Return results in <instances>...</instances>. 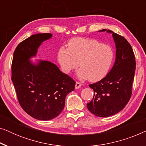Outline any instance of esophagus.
Wrapping results in <instances>:
<instances>
[{
	"instance_id": "1",
	"label": "esophagus",
	"mask_w": 146,
	"mask_h": 146,
	"mask_svg": "<svg viewBox=\"0 0 146 146\" xmlns=\"http://www.w3.org/2000/svg\"><path fill=\"white\" fill-rule=\"evenodd\" d=\"M81 86H82V84L81 83H80L79 82H76V86H75L76 89L80 88L81 87Z\"/></svg>"
}]
</instances>
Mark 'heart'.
Wrapping results in <instances>:
<instances>
[{
    "mask_svg": "<svg viewBox=\"0 0 146 146\" xmlns=\"http://www.w3.org/2000/svg\"><path fill=\"white\" fill-rule=\"evenodd\" d=\"M68 49L62 47L58 60L65 74L80 68L78 75L80 79L96 82L102 79L112 64L114 54L107 45L93 39L76 38L68 42Z\"/></svg>",
    "mask_w": 146,
    "mask_h": 146,
    "instance_id": "1",
    "label": "heart"
}]
</instances>
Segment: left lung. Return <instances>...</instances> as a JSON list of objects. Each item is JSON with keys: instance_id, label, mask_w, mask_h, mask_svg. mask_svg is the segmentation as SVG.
I'll list each match as a JSON object with an SVG mask.
<instances>
[{"instance_id": "left-lung-1", "label": "left lung", "mask_w": 146, "mask_h": 146, "mask_svg": "<svg viewBox=\"0 0 146 146\" xmlns=\"http://www.w3.org/2000/svg\"><path fill=\"white\" fill-rule=\"evenodd\" d=\"M100 31H106V29ZM107 32L112 33L115 42V61L106 76L89 85L94 94L90 102L87 104L92 113L102 117L118 113L129 102L136 64L133 49L127 40L110 30Z\"/></svg>"}]
</instances>
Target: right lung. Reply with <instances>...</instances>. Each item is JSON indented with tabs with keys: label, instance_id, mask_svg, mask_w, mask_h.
Instances as JSON below:
<instances>
[{
	"label": "right lung",
	"instance_id": "add662e5",
	"mask_svg": "<svg viewBox=\"0 0 146 146\" xmlns=\"http://www.w3.org/2000/svg\"><path fill=\"white\" fill-rule=\"evenodd\" d=\"M50 33L36 34L19 44L12 62V81L18 101L25 112L39 120H50L63 110L67 94L76 82L48 61L34 65L30 60L40 44L51 38Z\"/></svg>",
	"mask_w": 146,
	"mask_h": 146
}]
</instances>
